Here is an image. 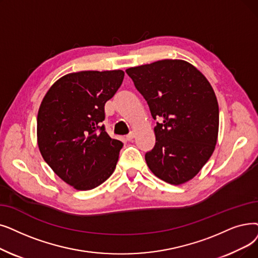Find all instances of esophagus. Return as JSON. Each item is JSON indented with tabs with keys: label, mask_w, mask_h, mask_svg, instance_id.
I'll list each match as a JSON object with an SVG mask.
<instances>
[{
	"label": "esophagus",
	"mask_w": 258,
	"mask_h": 258,
	"mask_svg": "<svg viewBox=\"0 0 258 258\" xmlns=\"http://www.w3.org/2000/svg\"><path fill=\"white\" fill-rule=\"evenodd\" d=\"M134 138H135V133H134V132H131L128 135L126 136V140L127 141H132Z\"/></svg>",
	"instance_id": "obj_1"
}]
</instances>
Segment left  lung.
<instances>
[{"label": "left lung", "mask_w": 258, "mask_h": 258, "mask_svg": "<svg viewBox=\"0 0 258 258\" xmlns=\"http://www.w3.org/2000/svg\"><path fill=\"white\" fill-rule=\"evenodd\" d=\"M148 102L156 143L145 154L150 170L171 184L184 183L210 159L218 136L219 108L214 91L196 67L161 60L126 70Z\"/></svg>", "instance_id": "1"}]
</instances>
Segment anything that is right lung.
Masks as SVG:
<instances>
[{
    "label": "right lung",
    "mask_w": 258,
    "mask_h": 258,
    "mask_svg": "<svg viewBox=\"0 0 258 258\" xmlns=\"http://www.w3.org/2000/svg\"><path fill=\"white\" fill-rule=\"evenodd\" d=\"M122 71L69 74L44 97L37 119L42 157L63 181L86 191L113 174L123 143L105 132L104 105L121 86Z\"/></svg>",
    "instance_id": "1"
}]
</instances>
